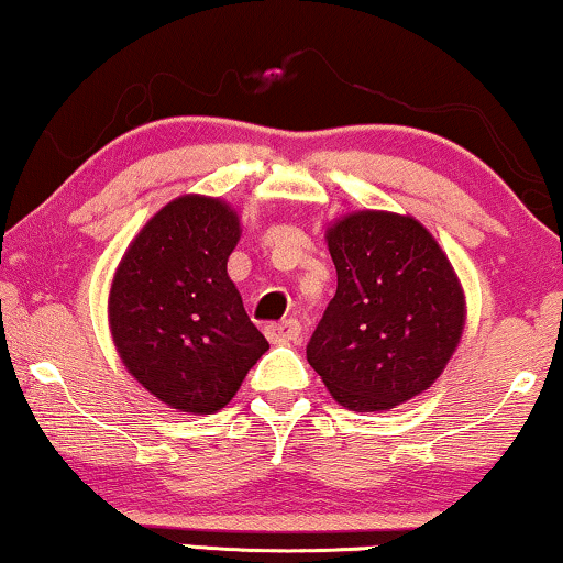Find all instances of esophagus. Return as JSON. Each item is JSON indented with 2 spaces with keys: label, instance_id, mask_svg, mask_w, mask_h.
Listing matches in <instances>:
<instances>
[{
  "label": "esophagus",
  "instance_id": "34e87169",
  "mask_svg": "<svg viewBox=\"0 0 563 563\" xmlns=\"http://www.w3.org/2000/svg\"><path fill=\"white\" fill-rule=\"evenodd\" d=\"M299 333H302V325H299L295 318L282 320V323H268L266 325V339L268 341H279V344H287V341H297Z\"/></svg>",
  "mask_w": 563,
  "mask_h": 563
}]
</instances>
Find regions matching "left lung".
Segmentation results:
<instances>
[{
    "label": "left lung",
    "instance_id": "obj_1",
    "mask_svg": "<svg viewBox=\"0 0 563 563\" xmlns=\"http://www.w3.org/2000/svg\"><path fill=\"white\" fill-rule=\"evenodd\" d=\"M339 287L308 362L349 411H390L448 367L465 325L457 274L413 217L354 211L325 230Z\"/></svg>",
    "mask_w": 563,
    "mask_h": 563
}]
</instances>
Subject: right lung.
<instances>
[{"label": "right lung", "instance_id": "add662e5", "mask_svg": "<svg viewBox=\"0 0 563 563\" xmlns=\"http://www.w3.org/2000/svg\"><path fill=\"white\" fill-rule=\"evenodd\" d=\"M238 240L230 203L178 196L144 224L115 268L108 297L115 352L142 388L178 411L228 406L268 349L228 276Z\"/></svg>", "mask_w": 563, "mask_h": 563}]
</instances>
